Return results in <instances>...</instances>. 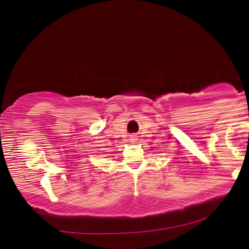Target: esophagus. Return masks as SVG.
<instances>
[{"instance_id":"34e87169","label":"esophagus","mask_w":249,"mask_h":249,"mask_svg":"<svg viewBox=\"0 0 249 249\" xmlns=\"http://www.w3.org/2000/svg\"><path fill=\"white\" fill-rule=\"evenodd\" d=\"M131 141H135V137H133V135L131 137Z\"/></svg>"}]
</instances>
